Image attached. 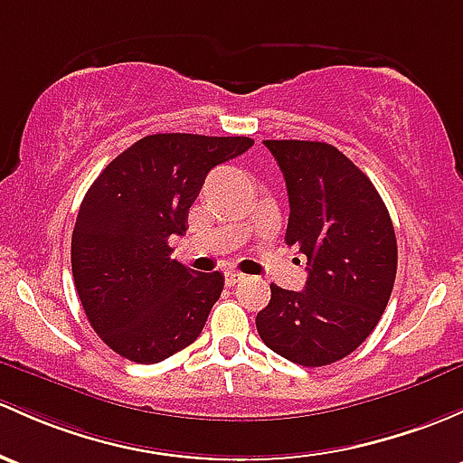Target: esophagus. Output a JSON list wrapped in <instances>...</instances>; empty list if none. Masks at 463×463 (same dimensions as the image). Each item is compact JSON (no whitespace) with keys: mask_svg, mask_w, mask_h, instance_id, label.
<instances>
[{"mask_svg":"<svg viewBox=\"0 0 463 463\" xmlns=\"http://www.w3.org/2000/svg\"><path fill=\"white\" fill-rule=\"evenodd\" d=\"M223 277H226V284L228 286H235V284H240L241 279H244V275H241L240 270H228Z\"/></svg>","mask_w":463,"mask_h":463,"instance_id":"obj_1","label":"esophagus"}]
</instances>
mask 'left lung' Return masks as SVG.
<instances>
[{"label":"left lung","mask_w":463,"mask_h":463,"mask_svg":"<svg viewBox=\"0 0 463 463\" xmlns=\"http://www.w3.org/2000/svg\"><path fill=\"white\" fill-rule=\"evenodd\" d=\"M288 191L286 244L308 257L304 290L270 284L257 333L277 354L315 368L339 362L382 319L397 275L391 215L373 182L335 146L266 139Z\"/></svg>","instance_id":"1"}]
</instances>
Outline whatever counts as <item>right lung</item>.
Wrapping results in <instances>:
<instances>
[{
    "label": "right lung",
    "mask_w": 463,
    "mask_h": 463,
    "mask_svg": "<svg viewBox=\"0 0 463 463\" xmlns=\"http://www.w3.org/2000/svg\"><path fill=\"white\" fill-rule=\"evenodd\" d=\"M250 137L159 133L135 142L92 182L77 213L71 264L84 313L101 342L137 364L191 346L223 290V275L170 257L188 208L219 164Z\"/></svg>",
    "instance_id": "add662e5"
}]
</instances>
